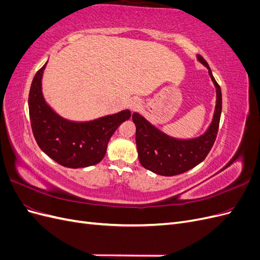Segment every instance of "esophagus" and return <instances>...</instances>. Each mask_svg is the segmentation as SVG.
<instances>
[{
    "label": "esophagus",
    "mask_w": 260,
    "mask_h": 260,
    "mask_svg": "<svg viewBox=\"0 0 260 260\" xmlns=\"http://www.w3.org/2000/svg\"><path fill=\"white\" fill-rule=\"evenodd\" d=\"M128 106H129V108L131 109V111H137V109L141 106V101H140V99H138V98H132V99L130 100V102H129Z\"/></svg>",
    "instance_id": "obj_1"
}]
</instances>
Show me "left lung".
<instances>
[{"label": "left lung", "instance_id": "1", "mask_svg": "<svg viewBox=\"0 0 260 260\" xmlns=\"http://www.w3.org/2000/svg\"><path fill=\"white\" fill-rule=\"evenodd\" d=\"M198 59L208 69L210 79L216 88L215 112L205 133L194 139H177L156 128L139 113L132 114V120L137 128L136 142L139 160L145 169L156 175L171 177L194 168L206 158L215 143L222 109L221 90L207 61L201 55H198Z\"/></svg>", "mask_w": 260, "mask_h": 260}]
</instances>
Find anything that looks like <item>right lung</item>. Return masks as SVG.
I'll list each match as a JSON object with an SVG mask.
<instances>
[{
	"label": "right lung",
	"instance_id": "obj_1",
	"mask_svg": "<svg viewBox=\"0 0 260 260\" xmlns=\"http://www.w3.org/2000/svg\"><path fill=\"white\" fill-rule=\"evenodd\" d=\"M45 64L38 70L30 86L28 105L31 129L37 143L53 160L67 168L93 166L104 158L109 139L131 113L117 114L90 121H73L55 113L42 93Z\"/></svg>",
	"mask_w": 260,
	"mask_h": 260
}]
</instances>
